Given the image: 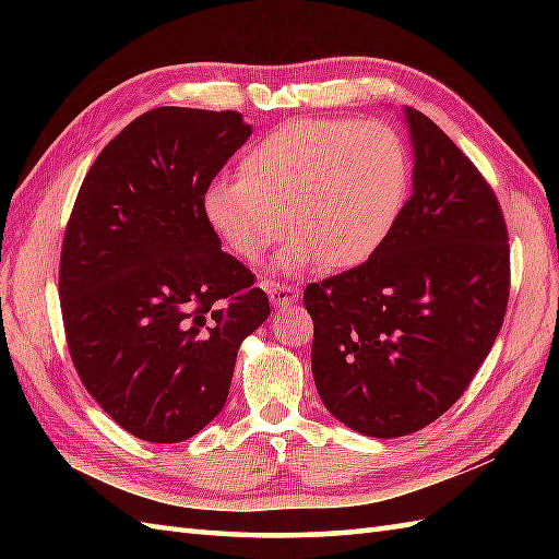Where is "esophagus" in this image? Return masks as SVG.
<instances>
[{"label":"esophagus","mask_w":559,"mask_h":559,"mask_svg":"<svg viewBox=\"0 0 559 559\" xmlns=\"http://www.w3.org/2000/svg\"><path fill=\"white\" fill-rule=\"evenodd\" d=\"M266 293L273 307H288L300 298V288L290 286V283H266Z\"/></svg>","instance_id":"esophagus-1"}]
</instances>
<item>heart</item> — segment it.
Segmentation results:
<instances>
[{
	"mask_svg": "<svg viewBox=\"0 0 559 559\" xmlns=\"http://www.w3.org/2000/svg\"><path fill=\"white\" fill-rule=\"evenodd\" d=\"M408 185V148L389 124L298 120L249 146L240 177L206 189L204 213L245 261L269 254L288 221L295 240L278 259L281 271L317 259L324 269H353L386 242Z\"/></svg>",
	"mask_w": 559,
	"mask_h": 559,
	"instance_id": "b5f03b06",
	"label": "heart"
}]
</instances>
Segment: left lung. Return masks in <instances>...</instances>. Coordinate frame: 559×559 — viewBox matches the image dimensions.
Here are the masks:
<instances>
[{"label":"left lung","mask_w":559,"mask_h":559,"mask_svg":"<svg viewBox=\"0 0 559 559\" xmlns=\"http://www.w3.org/2000/svg\"><path fill=\"white\" fill-rule=\"evenodd\" d=\"M413 194L386 242L305 288L319 396L350 430L418 432L468 389L500 334L509 235L500 201L430 117L406 108Z\"/></svg>","instance_id":"left-lung-1"}]
</instances>
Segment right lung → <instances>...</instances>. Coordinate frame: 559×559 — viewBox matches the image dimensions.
Returning <instances> with one entry per match:
<instances>
[{
	"label": "right lung",
	"mask_w": 559,
	"mask_h": 559,
	"mask_svg": "<svg viewBox=\"0 0 559 559\" xmlns=\"http://www.w3.org/2000/svg\"><path fill=\"white\" fill-rule=\"evenodd\" d=\"M249 134L235 110H148L100 151L71 209L59 259L71 362L144 442H182L216 418L237 348L271 312L204 213Z\"/></svg>",
	"instance_id": "obj_1"
}]
</instances>
